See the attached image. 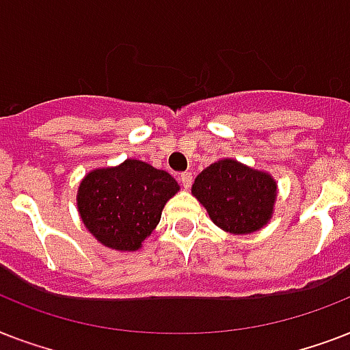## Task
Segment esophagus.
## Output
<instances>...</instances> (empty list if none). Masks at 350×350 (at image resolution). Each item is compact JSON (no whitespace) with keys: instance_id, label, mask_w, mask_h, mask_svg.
I'll return each mask as SVG.
<instances>
[{"instance_id":"1","label":"esophagus","mask_w":350,"mask_h":350,"mask_svg":"<svg viewBox=\"0 0 350 350\" xmlns=\"http://www.w3.org/2000/svg\"><path fill=\"white\" fill-rule=\"evenodd\" d=\"M178 180H180L181 187L183 189H189V187L192 185V174L191 172H181L180 176H178Z\"/></svg>"}]
</instances>
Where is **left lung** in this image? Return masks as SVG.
<instances>
[{
    "label": "left lung",
    "instance_id": "obj_1",
    "mask_svg": "<svg viewBox=\"0 0 350 350\" xmlns=\"http://www.w3.org/2000/svg\"><path fill=\"white\" fill-rule=\"evenodd\" d=\"M192 194L219 229L250 234L271 219L276 181L234 159H219L198 174Z\"/></svg>",
    "mask_w": 350,
    "mask_h": 350
}]
</instances>
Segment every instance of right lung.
<instances>
[{
	"label": "right lung",
	"instance_id": "obj_1",
	"mask_svg": "<svg viewBox=\"0 0 350 350\" xmlns=\"http://www.w3.org/2000/svg\"><path fill=\"white\" fill-rule=\"evenodd\" d=\"M180 185L169 172L139 159L87 174L78 191L85 227L100 243L118 250H137L156 229L165 203Z\"/></svg>",
	"mask_w": 350,
	"mask_h": 350
}]
</instances>
